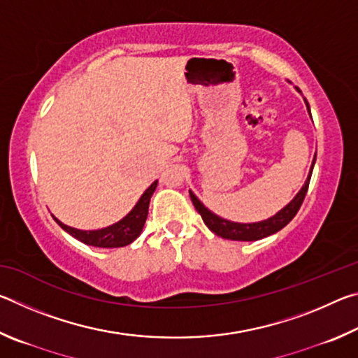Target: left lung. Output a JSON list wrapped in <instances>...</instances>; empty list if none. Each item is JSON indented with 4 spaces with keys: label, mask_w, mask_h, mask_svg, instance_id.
I'll list each match as a JSON object with an SVG mask.
<instances>
[{
    "label": "left lung",
    "mask_w": 358,
    "mask_h": 358,
    "mask_svg": "<svg viewBox=\"0 0 358 358\" xmlns=\"http://www.w3.org/2000/svg\"><path fill=\"white\" fill-rule=\"evenodd\" d=\"M305 102H306L308 110H310V104H308L306 99H305ZM310 115H311V112H310ZM314 162H316V156H314L310 175H308V178H306V183L301 187L300 192L294 197V201L287 203L281 211H278L273 217H268V220H265V221L252 222V224L232 222V221L222 220V217L216 216L215 213H211V211L208 208H205L203 203L189 191L191 201L194 203V207H196V210L201 213L203 222L207 224V227L211 230V232L216 234L217 237L226 238V240H235V241H256L260 238H265L271 234H276L278 230H281L284 226H287V224L294 220L296 211L300 210L303 201H305L308 186H310Z\"/></svg>",
    "instance_id": "8db88e82"
}]
</instances>
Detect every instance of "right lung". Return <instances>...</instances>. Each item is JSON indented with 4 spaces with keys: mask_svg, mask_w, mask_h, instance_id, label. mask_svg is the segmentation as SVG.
Listing matches in <instances>:
<instances>
[{
    "mask_svg": "<svg viewBox=\"0 0 358 358\" xmlns=\"http://www.w3.org/2000/svg\"><path fill=\"white\" fill-rule=\"evenodd\" d=\"M157 186V181H155L147 191L142 194V197L138 199V202L134 208H132L128 216H124L123 220L118 221L113 226H108L106 229L99 230H78L72 229L66 224L59 222L57 217L55 221L59 224V227L64 229L66 232L71 234L72 237L80 240L82 243L96 246V248H121L126 246L134 241L138 235H141L143 224L147 221L148 216V205L150 199L153 196V192Z\"/></svg>",
    "mask_w": 358,
    "mask_h": 358,
    "instance_id": "1",
    "label": "right lung"
}]
</instances>
